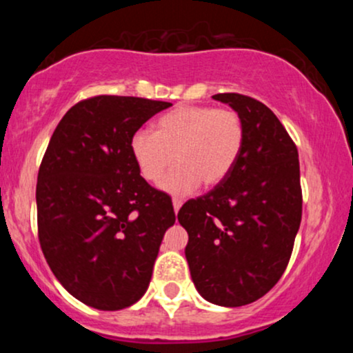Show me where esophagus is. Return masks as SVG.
<instances>
[{
	"label": "esophagus",
	"mask_w": 353,
	"mask_h": 353,
	"mask_svg": "<svg viewBox=\"0 0 353 353\" xmlns=\"http://www.w3.org/2000/svg\"><path fill=\"white\" fill-rule=\"evenodd\" d=\"M172 205H174V212H179V209H181V205H182V201L181 199H177V197H174L172 199Z\"/></svg>",
	"instance_id": "34e87169"
}]
</instances>
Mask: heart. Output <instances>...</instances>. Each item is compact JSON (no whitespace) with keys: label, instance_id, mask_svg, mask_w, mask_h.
<instances>
[{"label":"heart","instance_id":"b5f03b06","mask_svg":"<svg viewBox=\"0 0 353 353\" xmlns=\"http://www.w3.org/2000/svg\"><path fill=\"white\" fill-rule=\"evenodd\" d=\"M244 145V123L232 109L181 106L159 117L154 132L139 129L129 151L137 171L148 182H161L172 194L197 189L201 182L216 185L229 176Z\"/></svg>","mask_w":353,"mask_h":353}]
</instances>
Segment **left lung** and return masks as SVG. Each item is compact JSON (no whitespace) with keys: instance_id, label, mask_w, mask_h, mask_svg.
<instances>
[{"instance_id":"left-lung-1","label":"left lung","mask_w":353,"mask_h":353,"mask_svg":"<svg viewBox=\"0 0 353 353\" xmlns=\"http://www.w3.org/2000/svg\"><path fill=\"white\" fill-rule=\"evenodd\" d=\"M244 123L236 165L205 196L182 205L185 259L205 301L241 307L265 295L289 264L301 228L299 152L277 116L261 101L237 92L214 94Z\"/></svg>"}]
</instances>
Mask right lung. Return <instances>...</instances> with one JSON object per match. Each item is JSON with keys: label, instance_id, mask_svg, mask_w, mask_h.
<instances>
[{"label": "right lung", "instance_id": "add662e5", "mask_svg": "<svg viewBox=\"0 0 353 353\" xmlns=\"http://www.w3.org/2000/svg\"><path fill=\"white\" fill-rule=\"evenodd\" d=\"M172 106L132 96H94L59 121L39 165L38 236L44 259L72 297L121 310L143 297L172 201L137 171L129 141Z\"/></svg>", "mask_w": 353, "mask_h": 353}]
</instances>
